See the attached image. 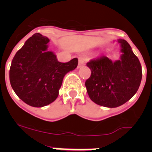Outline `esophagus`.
I'll return each mask as SVG.
<instances>
[{
    "label": "esophagus",
    "mask_w": 152,
    "mask_h": 152,
    "mask_svg": "<svg viewBox=\"0 0 152 152\" xmlns=\"http://www.w3.org/2000/svg\"><path fill=\"white\" fill-rule=\"evenodd\" d=\"M85 64V61H84V58H79V61H78V65H77V68H80L81 66L84 65Z\"/></svg>",
    "instance_id": "34e87169"
}]
</instances>
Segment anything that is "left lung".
<instances>
[{"label":"left lung","instance_id":"8db88e82","mask_svg":"<svg viewBox=\"0 0 152 152\" xmlns=\"http://www.w3.org/2000/svg\"><path fill=\"white\" fill-rule=\"evenodd\" d=\"M122 52L115 61L106 56L87 63L91 77L85 86L89 97L100 106L114 108L129 100L139 89L142 72L140 61L124 39L117 40Z\"/></svg>","mask_w":152,"mask_h":152}]
</instances>
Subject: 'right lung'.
<instances>
[{
	"mask_svg": "<svg viewBox=\"0 0 152 152\" xmlns=\"http://www.w3.org/2000/svg\"><path fill=\"white\" fill-rule=\"evenodd\" d=\"M49 39L40 33L28 39L13 57L10 82L16 94L28 105L42 107L56 100L64 75L77 66V58L60 62L48 51Z\"/></svg>",
	"mask_w": 152,
	"mask_h": 152,
	"instance_id": "1",
	"label": "right lung"
}]
</instances>
